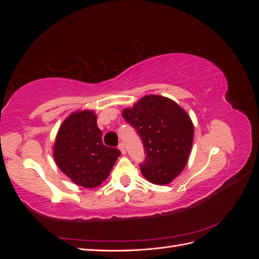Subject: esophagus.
<instances>
[{
    "instance_id": "1",
    "label": "esophagus",
    "mask_w": 259,
    "mask_h": 259,
    "mask_svg": "<svg viewBox=\"0 0 259 259\" xmlns=\"http://www.w3.org/2000/svg\"><path fill=\"white\" fill-rule=\"evenodd\" d=\"M117 147H119V149H120V151L122 152V154H125V153H126V151H125V147H124L123 143H120V144H119V146H117Z\"/></svg>"
}]
</instances>
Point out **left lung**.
<instances>
[{
    "label": "left lung",
    "instance_id": "left-lung-1",
    "mask_svg": "<svg viewBox=\"0 0 259 259\" xmlns=\"http://www.w3.org/2000/svg\"><path fill=\"white\" fill-rule=\"evenodd\" d=\"M144 144L140 170L149 182L167 185L188 161L193 142V124L175 101L159 95L145 96L122 113Z\"/></svg>",
    "mask_w": 259,
    "mask_h": 259
}]
</instances>
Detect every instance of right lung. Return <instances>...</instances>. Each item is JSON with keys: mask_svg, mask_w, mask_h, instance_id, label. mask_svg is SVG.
<instances>
[{"mask_svg": "<svg viewBox=\"0 0 259 259\" xmlns=\"http://www.w3.org/2000/svg\"><path fill=\"white\" fill-rule=\"evenodd\" d=\"M93 111L74 112L62 123L54 145L58 167L76 185L95 188L105 182L121 151L103 143Z\"/></svg>", "mask_w": 259, "mask_h": 259, "instance_id": "obj_1", "label": "right lung"}]
</instances>
